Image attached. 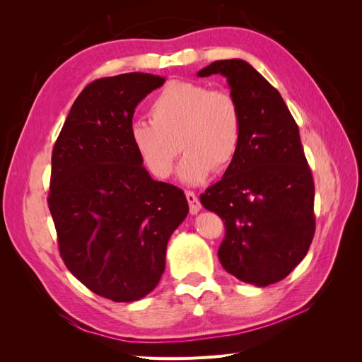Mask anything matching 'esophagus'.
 Listing matches in <instances>:
<instances>
[{
  "label": "esophagus",
  "mask_w": 362,
  "mask_h": 362,
  "mask_svg": "<svg viewBox=\"0 0 362 362\" xmlns=\"http://www.w3.org/2000/svg\"><path fill=\"white\" fill-rule=\"evenodd\" d=\"M185 198H187V202H189L192 214H196V213L201 210V202L198 199V196H196L193 192H190V190L185 192Z\"/></svg>",
  "instance_id": "1"
}]
</instances>
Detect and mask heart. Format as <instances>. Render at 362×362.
<instances>
[{
  "label": "heart",
  "mask_w": 362,
  "mask_h": 362,
  "mask_svg": "<svg viewBox=\"0 0 362 362\" xmlns=\"http://www.w3.org/2000/svg\"><path fill=\"white\" fill-rule=\"evenodd\" d=\"M151 122L131 127V141L145 168L168 178L185 151L178 175L189 184L210 172H223L242 145V110L226 89H210L193 80L169 81L149 104Z\"/></svg>",
  "instance_id": "obj_1"
}]
</instances>
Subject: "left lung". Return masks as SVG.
I'll return each mask as SVG.
<instances>
[{"mask_svg":"<svg viewBox=\"0 0 362 362\" xmlns=\"http://www.w3.org/2000/svg\"><path fill=\"white\" fill-rule=\"evenodd\" d=\"M221 74L242 110V145L201 204L225 222L223 269L266 287L290 275L315 231L314 181L299 128L279 92L245 60H217L198 76Z\"/></svg>","mask_w":362,"mask_h":362,"instance_id":"8db88e82","label":"left lung"}]
</instances>
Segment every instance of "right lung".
Masks as SVG:
<instances>
[{"instance_id": "add662e5", "label": "right lung", "mask_w": 362, "mask_h": 362, "mask_svg": "<svg viewBox=\"0 0 362 362\" xmlns=\"http://www.w3.org/2000/svg\"><path fill=\"white\" fill-rule=\"evenodd\" d=\"M164 81L131 72L87 84L52 149L48 206L62 259L113 302L157 287L169 238L189 213L184 192L152 180L131 141L137 104Z\"/></svg>"}]
</instances>
